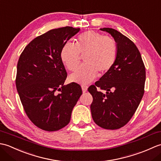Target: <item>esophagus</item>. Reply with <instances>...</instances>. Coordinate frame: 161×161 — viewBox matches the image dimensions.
<instances>
[{
	"label": "esophagus",
	"instance_id": "34e87169",
	"mask_svg": "<svg viewBox=\"0 0 161 161\" xmlns=\"http://www.w3.org/2000/svg\"><path fill=\"white\" fill-rule=\"evenodd\" d=\"M81 89H82V91L84 93H85V92L87 91L88 86H86V85H81Z\"/></svg>",
	"mask_w": 161,
	"mask_h": 161
}]
</instances>
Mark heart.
Masks as SVG:
<instances>
[{
    "label": "heart",
    "mask_w": 161,
    "mask_h": 161,
    "mask_svg": "<svg viewBox=\"0 0 161 161\" xmlns=\"http://www.w3.org/2000/svg\"><path fill=\"white\" fill-rule=\"evenodd\" d=\"M84 56V64L70 76V81L88 84L96 77L97 73H107L115 62L118 46L111 37L88 30L77 36L75 45L66 43L61 50L60 57L68 70L73 71Z\"/></svg>",
    "instance_id": "obj_1"
}]
</instances>
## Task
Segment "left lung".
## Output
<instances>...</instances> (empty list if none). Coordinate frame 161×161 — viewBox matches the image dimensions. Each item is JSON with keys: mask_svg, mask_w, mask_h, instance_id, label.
Wrapping results in <instances>:
<instances>
[{"mask_svg": "<svg viewBox=\"0 0 161 161\" xmlns=\"http://www.w3.org/2000/svg\"><path fill=\"white\" fill-rule=\"evenodd\" d=\"M114 37L118 46L115 62L100 80L88 88L95 124L106 129H118L131 119L144 95L146 72L141 54L132 41L116 30L100 29ZM106 91L103 94L97 87Z\"/></svg>", "mask_w": 161, "mask_h": 161, "instance_id": "1", "label": "left lung"}]
</instances>
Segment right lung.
Listing matches in <instances>:
<instances>
[{
    "label": "right lung",
    "mask_w": 161,
    "mask_h": 161,
    "mask_svg": "<svg viewBox=\"0 0 161 161\" xmlns=\"http://www.w3.org/2000/svg\"><path fill=\"white\" fill-rule=\"evenodd\" d=\"M80 30L66 26L36 37L17 64L16 86L24 110L34 125L45 131L66 126L82 94L77 83L64 85L67 73L60 57L62 47Z\"/></svg>",
    "instance_id": "1"
}]
</instances>
